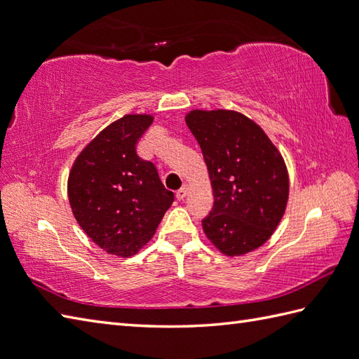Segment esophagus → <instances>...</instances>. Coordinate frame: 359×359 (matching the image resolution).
<instances>
[{
	"mask_svg": "<svg viewBox=\"0 0 359 359\" xmlns=\"http://www.w3.org/2000/svg\"><path fill=\"white\" fill-rule=\"evenodd\" d=\"M187 194H188V187H182L176 193V197H177V200H183L187 197Z\"/></svg>",
	"mask_w": 359,
	"mask_h": 359,
	"instance_id": "34e87169",
	"label": "esophagus"
}]
</instances>
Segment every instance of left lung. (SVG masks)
I'll return each instance as SVG.
<instances>
[{
	"label": "left lung",
	"instance_id": "left-lung-1",
	"mask_svg": "<svg viewBox=\"0 0 359 359\" xmlns=\"http://www.w3.org/2000/svg\"><path fill=\"white\" fill-rule=\"evenodd\" d=\"M185 122L202 148L214 194L203 232L224 255L252 252L286 211L285 159L260 125L238 111L193 110Z\"/></svg>",
	"mask_w": 359,
	"mask_h": 359
}]
</instances>
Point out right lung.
<instances>
[{"label": "right lung", "mask_w": 359, "mask_h": 359, "mask_svg": "<svg viewBox=\"0 0 359 359\" xmlns=\"http://www.w3.org/2000/svg\"><path fill=\"white\" fill-rule=\"evenodd\" d=\"M151 114H125L105 127L74 161L67 193L74 219L108 254L128 258L159 226L174 194L136 145Z\"/></svg>", "instance_id": "right-lung-1"}]
</instances>
